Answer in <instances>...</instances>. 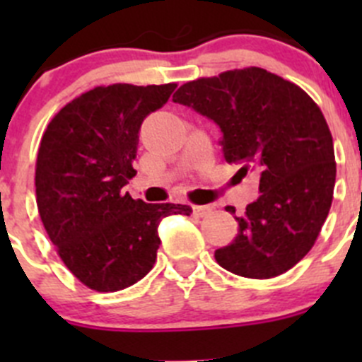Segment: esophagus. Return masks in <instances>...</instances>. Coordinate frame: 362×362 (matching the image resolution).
I'll return each mask as SVG.
<instances>
[{
  "label": "esophagus",
  "mask_w": 362,
  "mask_h": 362,
  "mask_svg": "<svg viewBox=\"0 0 362 362\" xmlns=\"http://www.w3.org/2000/svg\"><path fill=\"white\" fill-rule=\"evenodd\" d=\"M192 211H194V215H198V217H206V215L211 214V206H202V204H194V206H192Z\"/></svg>",
  "instance_id": "1"
}]
</instances>
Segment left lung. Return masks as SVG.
Here are the masks:
<instances>
[{
  "mask_svg": "<svg viewBox=\"0 0 362 362\" xmlns=\"http://www.w3.org/2000/svg\"><path fill=\"white\" fill-rule=\"evenodd\" d=\"M222 131V154L238 173H259V196L238 233L215 261L247 279H273L298 264L315 243L333 203V136L315 101L266 69H229L192 80L173 94ZM235 214V208L228 206Z\"/></svg>",
  "mask_w": 362,
  "mask_h": 362,
  "instance_id": "8db88e82",
  "label": "left lung"
}]
</instances>
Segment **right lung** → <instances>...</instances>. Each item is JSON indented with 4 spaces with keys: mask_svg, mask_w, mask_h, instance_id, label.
<instances>
[{
    "mask_svg": "<svg viewBox=\"0 0 362 362\" xmlns=\"http://www.w3.org/2000/svg\"><path fill=\"white\" fill-rule=\"evenodd\" d=\"M177 83L100 86L54 115L36 158V204L64 266L89 289L115 293L154 266L166 215L187 204H148L122 191L136 175L138 131Z\"/></svg>",
    "mask_w": 362,
    "mask_h": 362,
    "instance_id": "obj_1",
    "label": "right lung"
}]
</instances>
